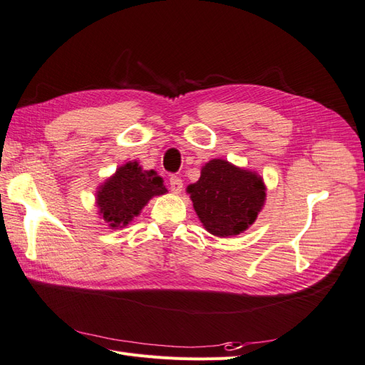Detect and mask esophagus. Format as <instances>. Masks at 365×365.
<instances>
[{"instance_id":"obj_1","label":"esophagus","mask_w":365,"mask_h":365,"mask_svg":"<svg viewBox=\"0 0 365 365\" xmlns=\"http://www.w3.org/2000/svg\"><path fill=\"white\" fill-rule=\"evenodd\" d=\"M169 184H170V189H172L173 193H181V190H182V180L180 178V176H170Z\"/></svg>"}]
</instances>
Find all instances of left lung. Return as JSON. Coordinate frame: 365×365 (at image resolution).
Listing matches in <instances>:
<instances>
[{"mask_svg": "<svg viewBox=\"0 0 365 365\" xmlns=\"http://www.w3.org/2000/svg\"><path fill=\"white\" fill-rule=\"evenodd\" d=\"M189 193L205 230L219 237L245 231L264 202V185L259 176L224 160L208 161L201 178L189 185Z\"/></svg>", "mask_w": 365, "mask_h": 365, "instance_id": "obj_1", "label": "left lung"}]
</instances>
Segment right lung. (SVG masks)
<instances>
[{
    "mask_svg": "<svg viewBox=\"0 0 365 365\" xmlns=\"http://www.w3.org/2000/svg\"><path fill=\"white\" fill-rule=\"evenodd\" d=\"M163 178L153 170H141L137 163H128L109 178L97 193V204L113 228L126 227L152 196L168 190Z\"/></svg>",
    "mask_w": 365,
    "mask_h": 365,
    "instance_id": "add662e5",
    "label": "right lung"
}]
</instances>
